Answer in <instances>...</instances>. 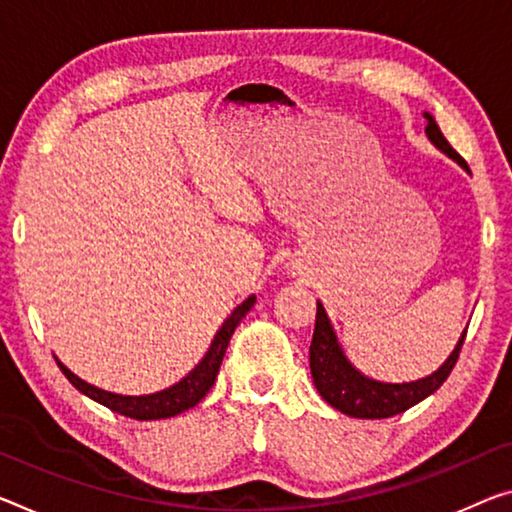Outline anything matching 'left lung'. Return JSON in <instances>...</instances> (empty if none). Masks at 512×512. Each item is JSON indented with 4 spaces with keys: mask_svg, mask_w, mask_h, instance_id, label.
Listing matches in <instances>:
<instances>
[{
    "mask_svg": "<svg viewBox=\"0 0 512 512\" xmlns=\"http://www.w3.org/2000/svg\"><path fill=\"white\" fill-rule=\"evenodd\" d=\"M423 116H426L428 121L426 135L432 144L451 157V160L458 162L462 169L469 171L467 162L453 151V146L448 144L435 119H432L428 112ZM465 336H467V329L462 332L455 350L432 375L421 377V380H414V382H403V384L377 382V380H371V377H366L364 373H359L357 368L350 364L348 357L343 355L332 322H329L325 313V306L318 302L316 329H313L311 348H309V366H311L313 384H316L320 396L338 412L355 416V419H389V416H396L400 412L410 410V407L421 403L423 398H428L430 393H435L439 387H442L446 377L451 375L455 361L460 357Z\"/></svg>",
    "mask_w": 512,
    "mask_h": 512,
    "instance_id": "left-lung-1",
    "label": "left lung"
}]
</instances>
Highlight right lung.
<instances>
[{
  "label": "right lung",
  "instance_id": "right-lung-1",
  "mask_svg": "<svg viewBox=\"0 0 512 512\" xmlns=\"http://www.w3.org/2000/svg\"><path fill=\"white\" fill-rule=\"evenodd\" d=\"M256 297L251 295L242 302L238 309H235L229 318L224 320V325L219 327V332L212 338L210 348L199 364H196L190 373H187L183 380L176 382L174 387L148 393V396H121V393H112L105 389L93 387V384L84 382L75 373H70L68 368L57 359L61 373L68 377V382L73 384L77 391H82L84 396H89L96 403L109 407V410L116 414L128 416V419L137 421H155V419H169V416H176L180 412L190 410L199 400L206 396L212 389V384L217 380L219 366H222V359L226 355V348H229V341L235 332V327L240 325V320L247 316L251 306H254Z\"/></svg>",
  "mask_w": 512,
  "mask_h": 512
}]
</instances>
